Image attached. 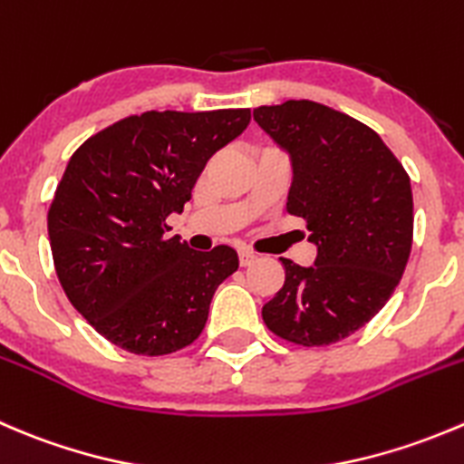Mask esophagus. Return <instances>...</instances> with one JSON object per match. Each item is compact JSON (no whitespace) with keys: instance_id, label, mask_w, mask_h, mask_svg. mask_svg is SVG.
I'll return each mask as SVG.
<instances>
[{"instance_id":"1","label":"esophagus","mask_w":464,"mask_h":464,"mask_svg":"<svg viewBox=\"0 0 464 464\" xmlns=\"http://www.w3.org/2000/svg\"><path fill=\"white\" fill-rule=\"evenodd\" d=\"M237 256H240L242 267H246V265H251L256 260V254H254V251H249V249H240V254H237Z\"/></svg>"}]
</instances>
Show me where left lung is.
<instances>
[{
  "label": "left lung",
  "mask_w": 464,
  "mask_h": 464,
  "mask_svg": "<svg viewBox=\"0 0 464 464\" xmlns=\"http://www.w3.org/2000/svg\"><path fill=\"white\" fill-rule=\"evenodd\" d=\"M290 151L287 213L317 245L313 267L281 258L285 283L263 305L281 340L326 346L365 326L392 296L412 246L411 177L367 124L308 99L254 108Z\"/></svg>",
  "instance_id": "8db88e82"
}]
</instances>
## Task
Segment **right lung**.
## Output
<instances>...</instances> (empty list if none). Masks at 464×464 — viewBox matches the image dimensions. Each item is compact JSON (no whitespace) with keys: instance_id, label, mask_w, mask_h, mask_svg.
<instances>
[{"instance_id":"1","label":"right lung","mask_w":464,"mask_h":464,"mask_svg":"<svg viewBox=\"0 0 464 464\" xmlns=\"http://www.w3.org/2000/svg\"><path fill=\"white\" fill-rule=\"evenodd\" d=\"M249 120V108L147 111L72 154L47 213L53 267L70 304L124 352L165 356L192 344L237 269L236 249L192 251L168 236V218Z\"/></svg>"}]
</instances>
